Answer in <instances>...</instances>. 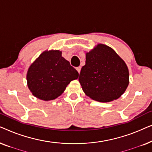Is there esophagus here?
<instances>
[{
    "mask_svg": "<svg viewBox=\"0 0 152 152\" xmlns=\"http://www.w3.org/2000/svg\"><path fill=\"white\" fill-rule=\"evenodd\" d=\"M76 70H77V72H79V73H80V71H81V67H77L76 68Z\"/></svg>",
    "mask_w": 152,
    "mask_h": 152,
    "instance_id": "1",
    "label": "esophagus"
}]
</instances>
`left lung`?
Returning a JSON list of instances; mask_svg holds the SVG:
<instances>
[{
	"label": "left lung",
	"mask_w": 152,
	"mask_h": 152,
	"mask_svg": "<svg viewBox=\"0 0 152 152\" xmlns=\"http://www.w3.org/2000/svg\"><path fill=\"white\" fill-rule=\"evenodd\" d=\"M79 82L87 96L100 102L117 99L129 84V73L123 59L113 48L99 43L86 53Z\"/></svg>",
	"instance_id": "8db88e82"
}]
</instances>
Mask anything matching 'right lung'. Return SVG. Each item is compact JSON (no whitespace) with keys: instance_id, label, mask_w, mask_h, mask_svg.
I'll return each instance as SVG.
<instances>
[{"instance_id":"1","label":"right lung","mask_w":152,"mask_h":152,"mask_svg":"<svg viewBox=\"0 0 152 152\" xmlns=\"http://www.w3.org/2000/svg\"><path fill=\"white\" fill-rule=\"evenodd\" d=\"M59 50H45L27 72V84L32 94L41 100H53L64 92L79 73Z\"/></svg>"}]
</instances>
